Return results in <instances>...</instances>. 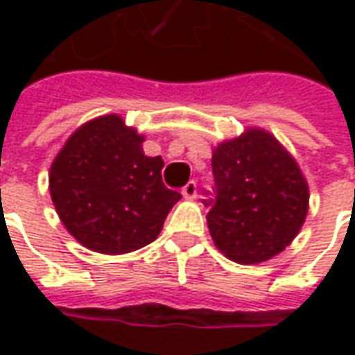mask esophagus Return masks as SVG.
<instances>
[{"mask_svg":"<svg viewBox=\"0 0 355 355\" xmlns=\"http://www.w3.org/2000/svg\"><path fill=\"white\" fill-rule=\"evenodd\" d=\"M182 196H184L186 200H196V198H198V184H196L193 180H190V182L182 188Z\"/></svg>","mask_w":355,"mask_h":355,"instance_id":"esophagus-1","label":"esophagus"}]
</instances>
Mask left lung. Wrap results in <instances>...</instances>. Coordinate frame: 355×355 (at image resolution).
Here are the masks:
<instances>
[{
  "label": "left lung",
  "mask_w": 355,
  "mask_h": 355,
  "mask_svg": "<svg viewBox=\"0 0 355 355\" xmlns=\"http://www.w3.org/2000/svg\"><path fill=\"white\" fill-rule=\"evenodd\" d=\"M215 200L205 201L216 249L239 264L274 259L308 215V182L272 132L249 127L213 150Z\"/></svg>",
  "instance_id": "1"
}]
</instances>
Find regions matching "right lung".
I'll list each match as a JSON object with an SVG mask.
<instances>
[{"label": "right lung", "mask_w": 355, "mask_h": 355, "mask_svg": "<svg viewBox=\"0 0 355 355\" xmlns=\"http://www.w3.org/2000/svg\"><path fill=\"white\" fill-rule=\"evenodd\" d=\"M117 114L78 127L51 163L49 192L66 230L94 253L123 254L152 243L180 193L163 184L162 155Z\"/></svg>", "instance_id": "obj_1"}]
</instances>
